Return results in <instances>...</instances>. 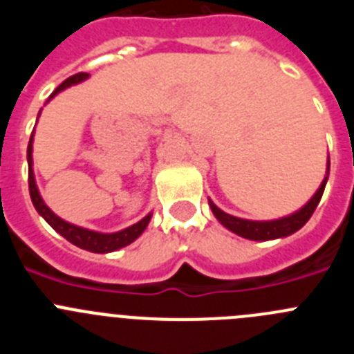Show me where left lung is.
Here are the masks:
<instances>
[{
	"instance_id": "1",
	"label": "left lung",
	"mask_w": 354,
	"mask_h": 354,
	"mask_svg": "<svg viewBox=\"0 0 354 354\" xmlns=\"http://www.w3.org/2000/svg\"><path fill=\"white\" fill-rule=\"evenodd\" d=\"M328 175H330V156H328L326 161V175H324L323 183L319 186L317 192L314 193L308 202L303 205L301 209H298L292 214L282 216V218H277V220H266V221H257V220H245V218H237V216L228 214V212L221 211L218 205L209 198V207H211L212 214L216 216V220L220 221L225 228H228L230 232L237 234V236L245 237L250 241H271V239H282V237L290 236V234L298 232L299 228L310 220V216L314 214L315 207L321 202V196L324 193V187L328 183Z\"/></svg>"
}]
</instances>
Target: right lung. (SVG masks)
<instances>
[{
  "mask_svg": "<svg viewBox=\"0 0 354 354\" xmlns=\"http://www.w3.org/2000/svg\"><path fill=\"white\" fill-rule=\"evenodd\" d=\"M90 74H84V72H80V74H74L71 76L68 80H65L64 83L55 90V92L49 95L48 102L51 101L53 97H56L60 92H64L65 88L72 86V84H77L81 81L88 80ZM46 102V104H48ZM42 111V109H40ZM40 111H39V117H40ZM33 134L31 133V138L30 143H28V184H30V196H31V202L35 205L37 212L42 216L44 220L48 221L53 228H55L56 232L64 236L68 243L72 245H76L77 248H83L86 252H93V253H109V252H117V250L124 248V246L131 245L133 241L138 239L140 236L143 234V230L147 228L149 225L150 218H152V212L142 218L138 223L131 225L127 228H122L118 232H97V230H90V228H84V227H77V225L71 223V221H65L64 218H60L58 214L51 211V209L46 205L44 198L40 196L39 192V186L35 183V174H33Z\"/></svg>",
  "mask_w": 354,
  "mask_h": 354,
  "instance_id": "right-lung-1",
  "label": "right lung"
}]
</instances>
